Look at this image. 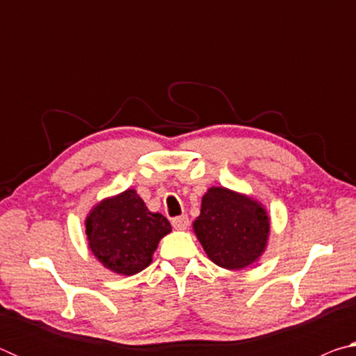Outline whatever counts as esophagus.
Returning a JSON list of instances; mask_svg holds the SVG:
<instances>
[{"label":"esophagus","instance_id":"obj_1","mask_svg":"<svg viewBox=\"0 0 356 356\" xmlns=\"http://www.w3.org/2000/svg\"><path fill=\"white\" fill-rule=\"evenodd\" d=\"M190 221H188V216L182 215V216H176V218L172 220V227L177 229V231H184V229L188 227Z\"/></svg>","mask_w":356,"mask_h":356}]
</instances>
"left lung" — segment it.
Masks as SVG:
<instances>
[{
    "label": "left lung",
    "mask_w": 356,
    "mask_h": 356,
    "mask_svg": "<svg viewBox=\"0 0 356 356\" xmlns=\"http://www.w3.org/2000/svg\"><path fill=\"white\" fill-rule=\"evenodd\" d=\"M193 231L207 257L218 267L242 270L259 261L270 236V216L254 197L210 186Z\"/></svg>",
    "instance_id": "1"
}]
</instances>
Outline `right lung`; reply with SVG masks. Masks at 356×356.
I'll return each mask as SVG.
<instances>
[{"instance_id": "right-lung-1", "label": "right lung", "mask_w": 356, "mask_h": 356, "mask_svg": "<svg viewBox=\"0 0 356 356\" xmlns=\"http://www.w3.org/2000/svg\"><path fill=\"white\" fill-rule=\"evenodd\" d=\"M84 226L95 259L124 276L146 268L160 240L171 232L170 221L150 212L134 188L95 204Z\"/></svg>"}]
</instances>
